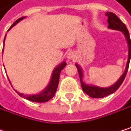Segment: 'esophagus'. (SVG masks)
I'll use <instances>...</instances> for the list:
<instances>
[{
  "label": "esophagus",
  "mask_w": 131,
  "mask_h": 131,
  "mask_svg": "<svg viewBox=\"0 0 131 131\" xmlns=\"http://www.w3.org/2000/svg\"><path fill=\"white\" fill-rule=\"evenodd\" d=\"M75 57H76V55H75V53H73V52H70V53H68L67 58H68V60H74V59H75Z\"/></svg>",
  "instance_id": "1"
}]
</instances>
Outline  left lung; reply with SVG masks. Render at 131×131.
<instances>
[{"mask_svg":"<svg viewBox=\"0 0 131 131\" xmlns=\"http://www.w3.org/2000/svg\"><path fill=\"white\" fill-rule=\"evenodd\" d=\"M106 16L108 17V19H107L108 28L120 30V31L123 32V34H124V36H125V37L127 39V44H128V60H127V66H126L125 71H124V74H122V76L119 78V80L114 85H112V86H111L109 88H101V87H97V86H94V85L86 84L83 81V71H82L81 68L79 66L78 64H75L77 68H78V73H79L81 84V87H82V89H83L84 92L86 93L88 95H89L91 97H93V98H102V97H106V96H107L109 94H113L114 92H115L120 88V86L122 84V83L124 81L125 77L127 75L128 68H129L130 60L131 57V41L130 38V34H129V32H128V30H127L126 25L114 13L107 12Z\"/></svg>","mask_w":131,"mask_h":131,"instance_id":"1","label":"left lung"}]
</instances>
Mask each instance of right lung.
<instances>
[{"label":"right lung","instance_id":"obj_1","mask_svg":"<svg viewBox=\"0 0 131 131\" xmlns=\"http://www.w3.org/2000/svg\"><path fill=\"white\" fill-rule=\"evenodd\" d=\"M24 18H25V17H20L19 19H17L12 25L11 27H10V29L11 27H13L14 25H16L19 21H20L21 20H23ZM9 29V30H10ZM6 37V36H5ZM4 40H5V37H4ZM4 50V49H3ZM66 62H63L61 63L60 65H58L57 67H56L52 73V76H51V78H50V81L49 83V84L47 85V87L42 91L40 92V94H33V95H25L24 94H21V93H19L17 92V91H15L17 94L30 101H34V102H37V103H44V102H47L48 101H50L51 98L53 97V96L55 95V93L57 91V86H58V83H59V78H60V74L61 72V71L64 68V67L66 66ZM9 80V79H8ZM9 82L10 84V81L9 80Z\"/></svg>","mask_w":131,"mask_h":131}]
</instances>
